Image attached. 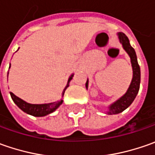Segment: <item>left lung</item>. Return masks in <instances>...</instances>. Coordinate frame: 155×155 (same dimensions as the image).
<instances>
[{"label": "left lung", "mask_w": 155, "mask_h": 155, "mask_svg": "<svg viewBox=\"0 0 155 155\" xmlns=\"http://www.w3.org/2000/svg\"><path fill=\"white\" fill-rule=\"evenodd\" d=\"M119 39L120 42L122 44V46L124 50L128 52V54L130 57L131 59V64H132V68H133V78L132 82L129 85V88L128 89L127 92L125 93L124 96H122L120 99H118L116 102H115L113 104H111L109 107V111L108 114L110 115H116L122 112L125 110L130 104L133 103V101L135 98L137 93L139 91L140 89V66L137 62V58L134 49L129 44V40L126 34L123 33H119ZM86 88L88 87V80L85 84Z\"/></svg>", "instance_id": "left-lung-1"}]
</instances>
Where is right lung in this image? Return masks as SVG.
<instances>
[{"label":"right lung","mask_w":155,"mask_h":155,"mask_svg":"<svg viewBox=\"0 0 155 155\" xmlns=\"http://www.w3.org/2000/svg\"><path fill=\"white\" fill-rule=\"evenodd\" d=\"M10 68V66H9ZM72 77L73 75H71L70 77L68 80V84L65 87V89L64 90V92H63V96H64V91L66 90V88L69 86V83L70 81L72 79ZM11 95V97L13 99V101L15 102V104L21 109V110H23L24 112H26L27 114H29L31 116H45L46 115H49L52 113L53 111L55 110L62 104L63 100L61 101H58V102H54V103H51V104H28L27 102L23 101L22 99L19 98L18 97H16L14 93L10 92Z\"/></svg>","instance_id":"obj_1"}]
</instances>
